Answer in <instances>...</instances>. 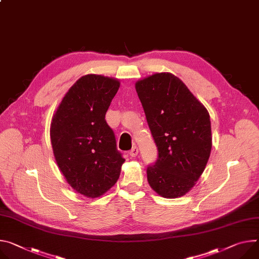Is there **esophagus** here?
<instances>
[{
    "mask_svg": "<svg viewBox=\"0 0 259 259\" xmlns=\"http://www.w3.org/2000/svg\"><path fill=\"white\" fill-rule=\"evenodd\" d=\"M137 154H138V148H137V147H133V148L130 150V152H129V155H130L131 157H135V156H137Z\"/></svg>",
    "mask_w": 259,
    "mask_h": 259,
    "instance_id": "34e87169",
    "label": "esophagus"
}]
</instances>
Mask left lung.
<instances>
[{
  "label": "left lung",
  "instance_id": "left-lung-1",
  "mask_svg": "<svg viewBox=\"0 0 259 259\" xmlns=\"http://www.w3.org/2000/svg\"><path fill=\"white\" fill-rule=\"evenodd\" d=\"M158 158L147 168L152 189L166 198L189 192L203 172L211 149L209 114L171 73H156L135 83Z\"/></svg>",
  "mask_w": 259,
  "mask_h": 259
}]
</instances>
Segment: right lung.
I'll use <instances>...</instances> for the list:
<instances>
[{
  "mask_svg": "<svg viewBox=\"0 0 259 259\" xmlns=\"http://www.w3.org/2000/svg\"><path fill=\"white\" fill-rule=\"evenodd\" d=\"M119 88L117 79L84 75L69 89L53 116L51 140L58 166L68 184L87 197L108 191L125 161L105 120Z\"/></svg>",
  "mask_w": 259,
  "mask_h": 259,
  "instance_id": "add662e5",
  "label": "right lung"
}]
</instances>
